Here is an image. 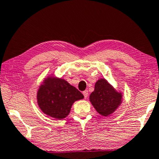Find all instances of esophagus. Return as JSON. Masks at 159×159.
Masks as SVG:
<instances>
[{
	"mask_svg": "<svg viewBox=\"0 0 159 159\" xmlns=\"http://www.w3.org/2000/svg\"><path fill=\"white\" fill-rule=\"evenodd\" d=\"M82 94L84 95V98H86L88 97V90H84V91L82 92Z\"/></svg>",
	"mask_w": 159,
	"mask_h": 159,
	"instance_id": "34e87169",
	"label": "esophagus"
}]
</instances>
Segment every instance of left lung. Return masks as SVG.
Masks as SVG:
<instances>
[{"label": "left lung", "mask_w": 159, "mask_h": 159, "mask_svg": "<svg viewBox=\"0 0 159 159\" xmlns=\"http://www.w3.org/2000/svg\"><path fill=\"white\" fill-rule=\"evenodd\" d=\"M122 93L118 92L105 79L95 84L94 90L90 95V102L97 112L107 117L112 114L122 103Z\"/></svg>", "instance_id": "1"}]
</instances>
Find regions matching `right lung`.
Listing matches in <instances>:
<instances>
[{
	"label": "right lung",
	"instance_id": "add662e5",
	"mask_svg": "<svg viewBox=\"0 0 159 159\" xmlns=\"http://www.w3.org/2000/svg\"><path fill=\"white\" fill-rule=\"evenodd\" d=\"M84 96L66 80L54 76L45 78L37 91V103L44 114L57 120L69 115L71 106Z\"/></svg>",
	"mask_w": 159,
	"mask_h": 159
}]
</instances>
